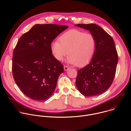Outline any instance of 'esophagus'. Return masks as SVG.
<instances>
[{"instance_id": "1", "label": "esophagus", "mask_w": 131, "mask_h": 131, "mask_svg": "<svg viewBox=\"0 0 131 131\" xmlns=\"http://www.w3.org/2000/svg\"><path fill=\"white\" fill-rule=\"evenodd\" d=\"M64 70H65V71H67V70H68L69 69V67H68L67 66L65 65V66H64Z\"/></svg>"}]
</instances>
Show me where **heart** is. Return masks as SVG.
<instances>
[{
  "instance_id": "heart-1",
  "label": "heart",
  "mask_w": 131,
  "mask_h": 131,
  "mask_svg": "<svg viewBox=\"0 0 131 131\" xmlns=\"http://www.w3.org/2000/svg\"><path fill=\"white\" fill-rule=\"evenodd\" d=\"M51 44V50L56 59L62 61L67 54V62L83 66L92 59L96 48V39L89 33L73 29L68 31Z\"/></svg>"
}]
</instances>
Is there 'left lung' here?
<instances>
[{"label":"left lung","mask_w":131,"mask_h":131,"mask_svg":"<svg viewBox=\"0 0 131 131\" xmlns=\"http://www.w3.org/2000/svg\"><path fill=\"white\" fill-rule=\"evenodd\" d=\"M89 30L96 39V48L91 62L78 70L75 84L85 96L99 95L112 85L116 71L118 53L112 37L96 24H76Z\"/></svg>","instance_id":"obj_1"}]
</instances>
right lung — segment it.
Segmentation results:
<instances>
[{
	"label": "right lung",
	"instance_id": "1",
	"mask_svg": "<svg viewBox=\"0 0 131 131\" xmlns=\"http://www.w3.org/2000/svg\"><path fill=\"white\" fill-rule=\"evenodd\" d=\"M66 26L37 24L18 40L12 58V74L21 92L37 101L53 93L63 65L52 55L51 42Z\"/></svg>",
	"mask_w": 131,
	"mask_h": 131
}]
</instances>
